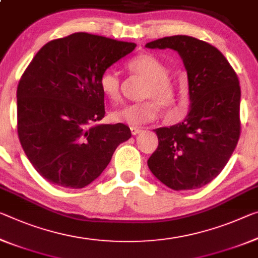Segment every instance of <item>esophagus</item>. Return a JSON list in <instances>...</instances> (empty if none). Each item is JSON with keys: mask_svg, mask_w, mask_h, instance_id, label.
<instances>
[{"mask_svg": "<svg viewBox=\"0 0 258 258\" xmlns=\"http://www.w3.org/2000/svg\"><path fill=\"white\" fill-rule=\"evenodd\" d=\"M130 132H132V134L135 136V135H137V134L141 133V129L140 128H136V126H130Z\"/></svg>", "mask_w": 258, "mask_h": 258, "instance_id": "34e87169", "label": "esophagus"}]
</instances>
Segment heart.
<instances>
[{
    "label": "heart",
    "mask_w": 258,
    "mask_h": 258,
    "mask_svg": "<svg viewBox=\"0 0 258 258\" xmlns=\"http://www.w3.org/2000/svg\"><path fill=\"white\" fill-rule=\"evenodd\" d=\"M133 74L145 79L142 102L125 105L110 113V118L116 123L140 126L158 117L160 107H169L175 98V89L168 77V69L159 58L151 54H140L126 63ZM121 83L117 74L112 69L102 71L99 77V88L109 100L117 102L121 99Z\"/></svg>",
    "instance_id": "heart-1"
}]
</instances>
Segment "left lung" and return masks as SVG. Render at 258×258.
Listing matches in <instances>:
<instances>
[{"mask_svg": "<svg viewBox=\"0 0 258 258\" xmlns=\"http://www.w3.org/2000/svg\"><path fill=\"white\" fill-rule=\"evenodd\" d=\"M145 47L179 53L187 70L190 100L183 121L154 130L159 144L149 158V168L173 190L203 187L224 169L239 141V78L216 47L196 38L173 35Z\"/></svg>", "mask_w": 258, "mask_h": 258, "instance_id": "8db88e82", "label": "left lung"}]
</instances>
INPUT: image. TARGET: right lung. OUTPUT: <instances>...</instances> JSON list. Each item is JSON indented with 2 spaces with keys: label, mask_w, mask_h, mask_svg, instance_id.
I'll list each match as a JSON object with an SVG mask.
<instances>
[{
  "label": "right lung",
  "mask_w": 258,
  "mask_h": 258,
  "mask_svg": "<svg viewBox=\"0 0 258 258\" xmlns=\"http://www.w3.org/2000/svg\"><path fill=\"white\" fill-rule=\"evenodd\" d=\"M135 47L78 32L47 42L35 54L17 88V130L24 152L43 179L84 188L132 137L123 123H93L105 116L99 77Z\"/></svg>",
  "instance_id": "1"
}]
</instances>
